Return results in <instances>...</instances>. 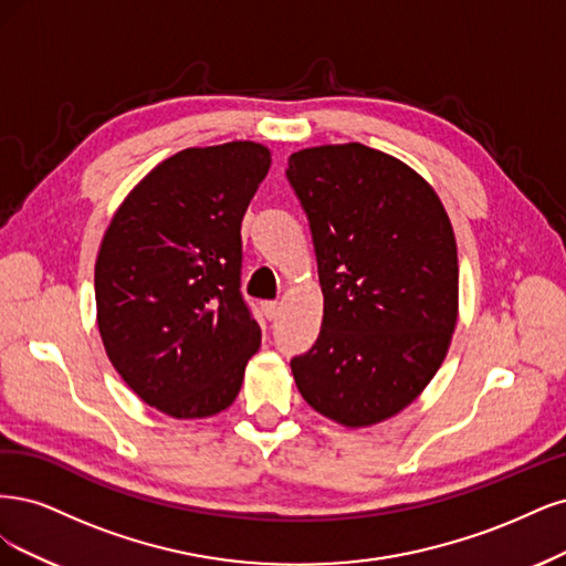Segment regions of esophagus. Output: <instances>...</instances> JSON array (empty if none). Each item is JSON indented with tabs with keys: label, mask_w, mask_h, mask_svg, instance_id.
<instances>
[{
	"label": "esophagus",
	"mask_w": 566,
	"mask_h": 566,
	"mask_svg": "<svg viewBox=\"0 0 566 566\" xmlns=\"http://www.w3.org/2000/svg\"><path fill=\"white\" fill-rule=\"evenodd\" d=\"M261 307H263V313H265L268 319H275L282 313V303H277V301H265Z\"/></svg>",
	"instance_id": "obj_1"
}]
</instances>
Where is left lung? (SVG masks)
Returning a JSON list of instances; mask_svg holds the SVG:
<instances>
[{
	"instance_id": "1",
	"label": "left lung",
	"mask_w": 566,
	"mask_h": 566,
	"mask_svg": "<svg viewBox=\"0 0 566 566\" xmlns=\"http://www.w3.org/2000/svg\"><path fill=\"white\" fill-rule=\"evenodd\" d=\"M286 176L324 296L317 343L291 359L296 388L338 426L388 421L428 388L459 319L449 213L409 164L361 143L303 148Z\"/></svg>"
}]
</instances>
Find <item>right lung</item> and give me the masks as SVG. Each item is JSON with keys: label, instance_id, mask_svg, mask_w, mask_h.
Masks as SVG:
<instances>
[{"label": "right lung", "instance_id": "1", "mask_svg": "<svg viewBox=\"0 0 566 566\" xmlns=\"http://www.w3.org/2000/svg\"><path fill=\"white\" fill-rule=\"evenodd\" d=\"M270 164L256 140L186 148L145 174L105 228L94 275L103 348L171 418L226 411L261 348L240 294V228Z\"/></svg>", "mask_w": 566, "mask_h": 566}]
</instances>
